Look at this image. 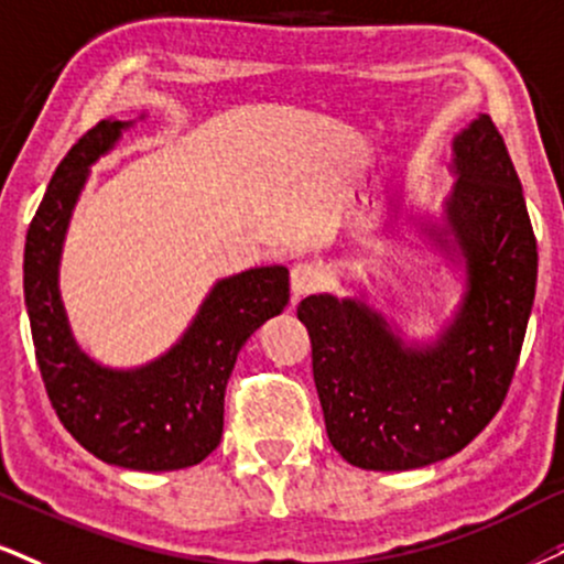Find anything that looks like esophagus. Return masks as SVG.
<instances>
[{
    "label": "esophagus",
    "mask_w": 564,
    "mask_h": 564,
    "mask_svg": "<svg viewBox=\"0 0 564 564\" xmlns=\"http://www.w3.org/2000/svg\"><path fill=\"white\" fill-rule=\"evenodd\" d=\"M290 288H293V301H301L322 288V274L314 263H295L293 274H290Z\"/></svg>",
    "instance_id": "34e87169"
}]
</instances>
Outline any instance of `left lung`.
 I'll return each mask as SVG.
<instances>
[{
  "label": "left lung",
  "instance_id": "8db88e82",
  "mask_svg": "<svg viewBox=\"0 0 564 564\" xmlns=\"http://www.w3.org/2000/svg\"><path fill=\"white\" fill-rule=\"evenodd\" d=\"M457 183L444 227L429 235L465 261V295L436 345L405 347L377 311L311 295L297 318L311 337L326 434L364 470L423 468L489 426L516 377L536 297L539 250L523 187L489 115L452 143Z\"/></svg>",
  "mask_w": 564,
  "mask_h": 564
}]
</instances>
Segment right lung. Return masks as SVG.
Wrapping results in <instances>:
<instances>
[{
    "label": "right lung",
    "mask_w": 564,
    "mask_h": 564,
    "mask_svg": "<svg viewBox=\"0 0 564 564\" xmlns=\"http://www.w3.org/2000/svg\"><path fill=\"white\" fill-rule=\"evenodd\" d=\"M130 124L101 120L59 162L25 235V308L46 394L75 442L120 468L177 470L217 449L229 373L248 337L284 311L290 274L261 267L217 282L183 339L141 368L117 371L90 360L69 335L59 301L62 240L88 166Z\"/></svg>",
    "instance_id": "add662e5"
}]
</instances>
